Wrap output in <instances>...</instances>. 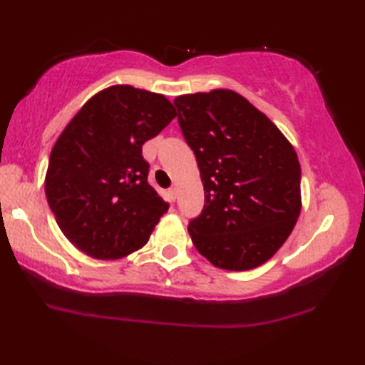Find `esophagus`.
Here are the masks:
<instances>
[{
  "label": "esophagus",
  "instance_id": "1",
  "mask_svg": "<svg viewBox=\"0 0 365 365\" xmlns=\"http://www.w3.org/2000/svg\"><path fill=\"white\" fill-rule=\"evenodd\" d=\"M169 195H170V197H172V200H177V195H178V191H177V188L175 187H172L170 190H169Z\"/></svg>",
  "mask_w": 365,
  "mask_h": 365
}]
</instances>
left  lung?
Here are the masks:
<instances>
[{"label":"left lung","mask_w":365,"mask_h":365,"mask_svg":"<svg viewBox=\"0 0 365 365\" xmlns=\"http://www.w3.org/2000/svg\"><path fill=\"white\" fill-rule=\"evenodd\" d=\"M174 104L205 187V207L188 225L191 242L219 269L259 267L299 217L298 154L267 115L232 90L182 95Z\"/></svg>","instance_id":"8db88e82"}]
</instances>
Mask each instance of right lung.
I'll return each mask as SVG.
<instances>
[{
	"label": "right lung",
	"mask_w": 365,
	"mask_h": 365,
	"mask_svg": "<svg viewBox=\"0 0 365 365\" xmlns=\"http://www.w3.org/2000/svg\"><path fill=\"white\" fill-rule=\"evenodd\" d=\"M174 117L164 95L114 85L91 96L67 123L49 156L45 193L76 248L119 259L146 245L169 205L148 183L141 146Z\"/></svg>",
	"instance_id": "right-lung-1"
}]
</instances>
